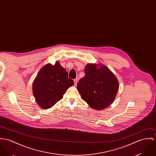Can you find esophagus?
I'll return each instance as SVG.
<instances>
[{
  "mask_svg": "<svg viewBox=\"0 0 156 156\" xmlns=\"http://www.w3.org/2000/svg\"><path fill=\"white\" fill-rule=\"evenodd\" d=\"M78 81H79V78H78V77H76V79L74 80V85H77V83Z\"/></svg>",
  "mask_w": 156,
  "mask_h": 156,
  "instance_id": "esophagus-1",
  "label": "esophagus"
}]
</instances>
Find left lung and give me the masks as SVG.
I'll list each match as a JSON object with an SVG mask.
<instances>
[{"label": "left lung", "mask_w": 156, "mask_h": 156, "mask_svg": "<svg viewBox=\"0 0 156 156\" xmlns=\"http://www.w3.org/2000/svg\"><path fill=\"white\" fill-rule=\"evenodd\" d=\"M85 73L77 86L82 98L94 110L105 108L112 103L119 89L115 76L106 66L101 65L97 69L95 64L86 65Z\"/></svg>", "instance_id": "left-lung-1"}]
</instances>
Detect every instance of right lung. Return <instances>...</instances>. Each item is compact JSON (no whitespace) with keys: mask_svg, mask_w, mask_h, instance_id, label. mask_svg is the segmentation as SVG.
Wrapping results in <instances>:
<instances>
[{"mask_svg":"<svg viewBox=\"0 0 156 156\" xmlns=\"http://www.w3.org/2000/svg\"><path fill=\"white\" fill-rule=\"evenodd\" d=\"M73 85L74 81L68 77V72L58 62L54 65L47 64L33 82V95L42 108L48 109L62 99L68 88Z\"/></svg>","mask_w":156,"mask_h":156,"instance_id":"right-lung-1","label":"right lung"}]
</instances>
